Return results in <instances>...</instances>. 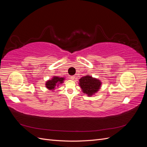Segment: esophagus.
Masks as SVG:
<instances>
[{
    "label": "esophagus",
    "instance_id": "esophagus-1",
    "mask_svg": "<svg viewBox=\"0 0 147 147\" xmlns=\"http://www.w3.org/2000/svg\"><path fill=\"white\" fill-rule=\"evenodd\" d=\"M70 79L72 80H74L75 79V76H71L70 77Z\"/></svg>",
    "mask_w": 147,
    "mask_h": 147
}]
</instances>
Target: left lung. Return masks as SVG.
<instances>
[{
  "label": "left lung",
  "mask_w": 147,
  "mask_h": 147,
  "mask_svg": "<svg viewBox=\"0 0 147 147\" xmlns=\"http://www.w3.org/2000/svg\"><path fill=\"white\" fill-rule=\"evenodd\" d=\"M78 84L84 94L91 97L99 91L102 82L97 78L87 75L80 78Z\"/></svg>",
  "instance_id": "obj_1"
}]
</instances>
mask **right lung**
Returning <instances> with one entry per match:
<instances>
[{
    "label": "right lung",
    "instance_id": "add662e5",
    "mask_svg": "<svg viewBox=\"0 0 147 147\" xmlns=\"http://www.w3.org/2000/svg\"><path fill=\"white\" fill-rule=\"evenodd\" d=\"M65 78L59 77L57 76H53L51 80H48L46 82L45 86L49 90H55L56 86H58L59 84L64 83Z\"/></svg>",
    "mask_w": 147,
    "mask_h": 147
}]
</instances>
